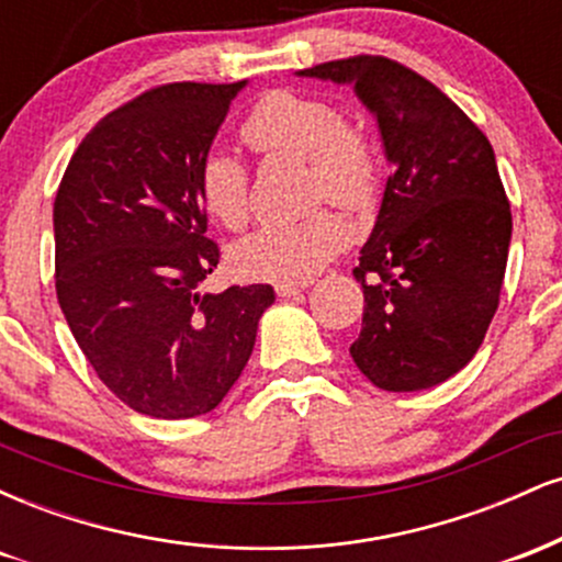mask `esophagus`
<instances>
[{
    "label": "esophagus",
    "instance_id": "esophagus-1",
    "mask_svg": "<svg viewBox=\"0 0 562 562\" xmlns=\"http://www.w3.org/2000/svg\"><path fill=\"white\" fill-rule=\"evenodd\" d=\"M306 288H308V282H280V285H274L277 295H282V299H290V295H299Z\"/></svg>",
    "mask_w": 562,
    "mask_h": 562
}]
</instances>
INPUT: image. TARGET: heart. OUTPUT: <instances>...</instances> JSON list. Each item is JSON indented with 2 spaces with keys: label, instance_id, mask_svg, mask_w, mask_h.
Returning a JSON list of instances; mask_svg holds the SVG:
<instances>
[{
  "label": "heart",
  "instance_id": "heart-1",
  "mask_svg": "<svg viewBox=\"0 0 562 562\" xmlns=\"http://www.w3.org/2000/svg\"><path fill=\"white\" fill-rule=\"evenodd\" d=\"M245 145L263 156L308 160V184L317 200L351 211L375 203L380 158L375 145L346 113L325 97L290 92L263 94L240 128ZM198 195L205 211L227 229H240L250 216L248 169L227 150H209L198 166ZM351 240L346 218L330 209L295 222L263 224L232 248V267L248 280L306 282Z\"/></svg>",
  "mask_w": 562,
  "mask_h": 562
}]
</instances>
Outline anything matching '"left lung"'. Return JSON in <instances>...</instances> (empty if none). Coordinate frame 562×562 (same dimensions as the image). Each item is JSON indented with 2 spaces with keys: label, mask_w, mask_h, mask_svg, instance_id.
I'll return each mask as SVG.
<instances>
[{
  "label": "left lung",
  "mask_w": 562,
  "mask_h": 562,
  "mask_svg": "<svg viewBox=\"0 0 562 562\" xmlns=\"http://www.w3.org/2000/svg\"><path fill=\"white\" fill-rule=\"evenodd\" d=\"M299 76L353 83L393 164L353 269L364 288L353 362L383 391L434 389L475 357L499 306L513 214L492 142L436 83L389 57Z\"/></svg>",
  "instance_id": "obj_1"
}]
</instances>
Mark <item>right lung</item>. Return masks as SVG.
Instances as JSON below:
<instances>
[{
  "label": "right lung",
  "instance_id": "add662e5",
  "mask_svg": "<svg viewBox=\"0 0 562 562\" xmlns=\"http://www.w3.org/2000/svg\"><path fill=\"white\" fill-rule=\"evenodd\" d=\"M245 87L177 81L115 108L76 147L55 198V288L97 378L134 412L216 409L256 344L272 285L200 293L218 263L198 166Z\"/></svg>",
  "mask_w": 562,
  "mask_h": 562
}]
</instances>
